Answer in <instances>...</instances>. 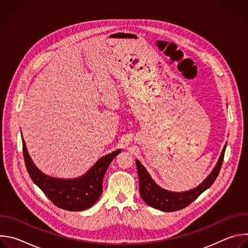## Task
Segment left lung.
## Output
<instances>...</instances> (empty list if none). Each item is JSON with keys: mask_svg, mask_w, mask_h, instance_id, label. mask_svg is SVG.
<instances>
[{"mask_svg": "<svg viewBox=\"0 0 248 248\" xmlns=\"http://www.w3.org/2000/svg\"><path fill=\"white\" fill-rule=\"evenodd\" d=\"M226 147L227 146L225 145L217 165L215 166L214 170H212V172L207 176V179L194 189L186 192H171L161 188L151 179L146 169L140 164L138 160H136L135 163L139 179V191L141 198L149 206L164 212H173L186 208L191 202H193L203 191L213 185L217 179L224 161Z\"/></svg>", "mask_w": 248, "mask_h": 248, "instance_id": "obj_1", "label": "left lung"}]
</instances>
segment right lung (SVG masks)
<instances>
[{
    "label": "right lung",
    "instance_id": "1",
    "mask_svg": "<svg viewBox=\"0 0 248 248\" xmlns=\"http://www.w3.org/2000/svg\"><path fill=\"white\" fill-rule=\"evenodd\" d=\"M26 170L33 183L59 208L67 211H82L91 207L103 191L102 183L106 170L121 152L117 150L102 157L84 175L76 180L55 179L43 173L35 166L22 140Z\"/></svg>",
    "mask_w": 248,
    "mask_h": 248
}]
</instances>
